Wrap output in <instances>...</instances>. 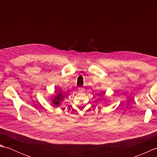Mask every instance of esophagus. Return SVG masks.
I'll list each match as a JSON object with an SVG mask.
<instances>
[{
    "mask_svg": "<svg viewBox=\"0 0 157 157\" xmlns=\"http://www.w3.org/2000/svg\"><path fill=\"white\" fill-rule=\"evenodd\" d=\"M78 90L79 91V92H83L84 90V88H78Z\"/></svg>",
    "mask_w": 157,
    "mask_h": 157,
    "instance_id": "1",
    "label": "esophagus"
}]
</instances>
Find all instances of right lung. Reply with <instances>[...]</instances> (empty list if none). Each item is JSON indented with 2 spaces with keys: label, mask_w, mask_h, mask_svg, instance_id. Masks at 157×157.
Returning a JSON list of instances; mask_svg holds the SVG:
<instances>
[{
  "label": "right lung",
  "mask_w": 157,
  "mask_h": 157,
  "mask_svg": "<svg viewBox=\"0 0 157 157\" xmlns=\"http://www.w3.org/2000/svg\"><path fill=\"white\" fill-rule=\"evenodd\" d=\"M56 94L55 96V97H52V104L54 106H59L61 105V102L64 100L65 97V94L63 92H56Z\"/></svg>",
  "instance_id": "obj_1"
}]
</instances>
